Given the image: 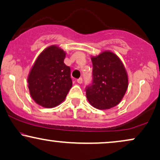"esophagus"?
Masks as SVG:
<instances>
[{
	"label": "esophagus",
	"instance_id": "1",
	"mask_svg": "<svg viewBox=\"0 0 160 160\" xmlns=\"http://www.w3.org/2000/svg\"><path fill=\"white\" fill-rule=\"evenodd\" d=\"M77 82H78V83H82V78H78V80H77Z\"/></svg>",
	"mask_w": 160,
	"mask_h": 160
}]
</instances>
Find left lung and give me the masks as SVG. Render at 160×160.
<instances>
[{"label": "left lung", "instance_id": "obj_1", "mask_svg": "<svg viewBox=\"0 0 160 160\" xmlns=\"http://www.w3.org/2000/svg\"><path fill=\"white\" fill-rule=\"evenodd\" d=\"M92 81L86 87L88 102L99 109L115 107L128 86V74L122 61L109 51L92 57Z\"/></svg>", "mask_w": 160, "mask_h": 160}]
</instances>
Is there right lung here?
<instances>
[{"label": "right lung", "instance_id": "right-lung-1", "mask_svg": "<svg viewBox=\"0 0 160 160\" xmlns=\"http://www.w3.org/2000/svg\"><path fill=\"white\" fill-rule=\"evenodd\" d=\"M65 53L57 46L47 48L38 57L28 82L32 98L52 108L64 101L72 87L71 68L64 63Z\"/></svg>", "mask_w": 160, "mask_h": 160}]
</instances>
